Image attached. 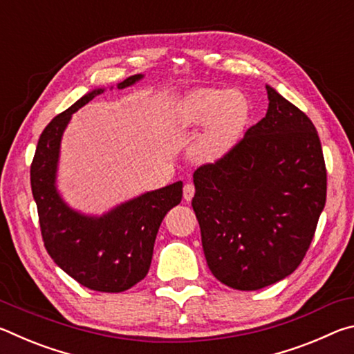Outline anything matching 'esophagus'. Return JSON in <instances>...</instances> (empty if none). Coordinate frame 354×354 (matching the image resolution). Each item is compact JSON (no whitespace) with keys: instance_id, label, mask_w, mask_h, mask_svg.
Masks as SVG:
<instances>
[{"instance_id":"1","label":"esophagus","mask_w":354,"mask_h":354,"mask_svg":"<svg viewBox=\"0 0 354 354\" xmlns=\"http://www.w3.org/2000/svg\"><path fill=\"white\" fill-rule=\"evenodd\" d=\"M183 195H184V200L185 201H190L192 198H194V195H195V185L190 184V183L185 184L184 185V190H183Z\"/></svg>"}]
</instances>
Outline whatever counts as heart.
<instances>
[{"label": "heart", "mask_w": 354, "mask_h": 354, "mask_svg": "<svg viewBox=\"0 0 354 354\" xmlns=\"http://www.w3.org/2000/svg\"><path fill=\"white\" fill-rule=\"evenodd\" d=\"M250 101L241 92L223 88H196L176 107V120L183 128L209 124L200 137L196 153L205 159H217L241 139L250 118Z\"/></svg>", "instance_id": "b5f03b06"}]
</instances>
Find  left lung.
Segmentation results:
<instances>
[{"instance_id":"left-lung-1","label":"left lung","mask_w":354,"mask_h":354,"mask_svg":"<svg viewBox=\"0 0 354 354\" xmlns=\"http://www.w3.org/2000/svg\"><path fill=\"white\" fill-rule=\"evenodd\" d=\"M268 111L215 162L194 173L192 200L209 270L257 290L297 270L326 201V167L314 123L267 86Z\"/></svg>"}]
</instances>
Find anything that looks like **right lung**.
Returning <instances> with one entry per match:
<instances>
[{
	"label": "right lung",
	"instance_id": "1",
	"mask_svg": "<svg viewBox=\"0 0 354 354\" xmlns=\"http://www.w3.org/2000/svg\"><path fill=\"white\" fill-rule=\"evenodd\" d=\"M140 77L129 76L118 88ZM101 92L98 88L84 95L46 124L31 164V189L41 239L51 259L87 289L120 293L147 277L159 226L167 212L181 203L183 183L148 192L100 218L67 207L55 187L61 137L71 113Z\"/></svg>",
	"mask_w": 354,
	"mask_h": 354
}]
</instances>
